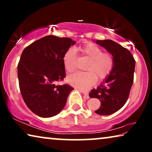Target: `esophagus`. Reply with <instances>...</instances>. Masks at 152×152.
<instances>
[{
    "instance_id": "obj_1",
    "label": "esophagus",
    "mask_w": 152,
    "mask_h": 152,
    "mask_svg": "<svg viewBox=\"0 0 152 152\" xmlns=\"http://www.w3.org/2000/svg\"><path fill=\"white\" fill-rule=\"evenodd\" d=\"M83 95H84V96L85 97H86V98H89V96H88V92H82Z\"/></svg>"
}]
</instances>
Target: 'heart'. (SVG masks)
<instances>
[{
	"mask_svg": "<svg viewBox=\"0 0 152 152\" xmlns=\"http://www.w3.org/2000/svg\"><path fill=\"white\" fill-rule=\"evenodd\" d=\"M83 56L89 61L85 68L86 72H77L68 77V82L81 91H87L96 82L104 80L109 75L114 67V59L111 55L103 53L100 47L93 43H86L78 48ZM76 53L74 49L69 48L63 56L64 66L68 72L75 70Z\"/></svg>",
	"mask_w": 152,
	"mask_h": 152,
	"instance_id": "obj_1",
	"label": "heart"
}]
</instances>
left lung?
<instances>
[{"instance_id":"1","label":"left lung","mask_w":152,"mask_h":152,"mask_svg":"<svg viewBox=\"0 0 152 152\" xmlns=\"http://www.w3.org/2000/svg\"><path fill=\"white\" fill-rule=\"evenodd\" d=\"M96 43L111 54L114 67L102 84L91 90L89 97L98 99L101 102L95 113L108 115L115 113L125 104L134 82L136 61L129 50L115 41L110 39L97 40Z\"/></svg>"}]
</instances>
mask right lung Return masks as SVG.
Instances as JSON below:
<instances>
[{
  "instance_id": "obj_1",
  "label": "right lung",
  "mask_w": 152,
  "mask_h": 152,
  "mask_svg": "<svg viewBox=\"0 0 152 152\" xmlns=\"http://www.w3.org/2000/svg\"><path fill=\"white\" fill-rule=\"evenodd\" d=\"M75 41L48 35L23 50L18 64V78L23 99L33 113L41 118L57 115L65 107L73 88L56 85L66 77L63 56Z\"/></svg>"
}]
</instances>
